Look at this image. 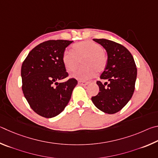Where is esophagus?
<instances>
[{
	"label": "esophagus",
	"instance_id": "34e87169",
	"mask_svg": "<svg viewBox=\"0 0 158 158\" xmlns=\"http://www.w3.org/2000/svg\"><path fill=\"white\" fill-rule=\"evenodd\" d=\"M88 83H89V82L84 81H78V84L81 85H87Z\"/></svg>",
	"mask_w": 158,
	"mask_h": 158
}]
</instances>
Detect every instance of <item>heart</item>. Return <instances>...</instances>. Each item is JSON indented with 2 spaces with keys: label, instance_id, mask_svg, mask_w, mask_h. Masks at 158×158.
Segmentation results:
<instances>
[{
  "label": "heart",
  "instance_id": "b5f03b06",
  "mask_svg": "<svg viewBox=\"0 0 158 158\" xmlns=\"http://www.w3.org/2000/svg\"><path fill=\"white\" fill-rule=\"evenodd\" d=\"M82 65L72 76L85 80L103 71L106 67L107 58L101 45L94 41L86 40L75 44L72 51H65L62 55V62L66 70L74 71L81 63Z\"/></svg>",
  "mask_w": 158,
  "mask_h": 158
}]
</instances>
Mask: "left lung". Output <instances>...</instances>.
Segmentation results:
<instances>
[{"label": "left lung", "instance_id": "8db88e82", "mask_svg": "<svg viewBox=\"0 0 158 158\" xmlns=\"http://www.w3.org/2000/svg\"><path fill=\"white\" fill-rule=\"evenodd\" d=\"M107 53L106 67L101 76L104 84L97 81L99 92L92 97L94 106L107 114H114L131 100L135 91L137 67L132 54L126 47L106 39H94Z\"/></svg>", "mask_w": 158, "mask_h": 158}]
</instances>
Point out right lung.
Returning <instances> with one entry per match:
<instances>
[{
  "label": "right lung",
  "mask_w": 158,
  "mask_h": 158,
  "mask_svg": "<svg viewBox=\"0 0 158 158\" xmlns=\"http://www.w3.org/2000/svg\"><path fill=\"white\" fill-rule=\"evenodd\" d=\"M73 41L48 40L30 51L21 66L22 90L34 112L45 118L60 114L77 84L75 78L64 82L69 74L62 62L65 48Z\"/></svg>",
  "instance_id": "obj_1"
}]
</instances>
